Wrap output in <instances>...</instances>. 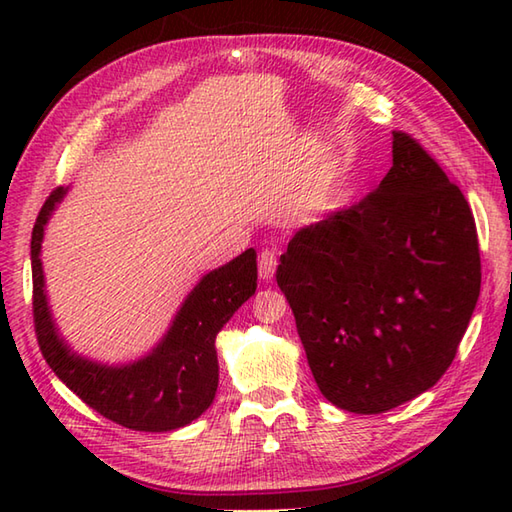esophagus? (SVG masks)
I'll return each instance as SVG.
<instances>
[{"mask_svg": "<svg viewBox=\"0 0 512 512\" xmlns=\"http://www.w3.org/2000/svg\"><path fill=\"white\" fill-rule=\"evenodd\" d=\"M275 270H277V253L270 248H264L262 253H259V279L270 281L275 277Z\"/></svg>", "mask_w": 512, "mask_h": 512, "instance_id": "esophagus-1", "label": "esophagus"}]
</instances>
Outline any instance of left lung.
Here are the masks:
<instances>
[{
  "label": "left lung",
  "mask_w": 512,
  "mask_h": 512,
  "mask_svg": "<svg viewBox=\"0 0 512 512\" xmlns=\"http://www.w3.org/2000/svg\"><path fill=\"white\" fill-rule=\"evenodd\" d=\"M277 284L321 394L352 413L394 409L438 383L469 328L482 284L469 202L394 132L387 176L299 228Z\"/></svg>",
  "instance_id": "left-lung-1"
}]
</instances>
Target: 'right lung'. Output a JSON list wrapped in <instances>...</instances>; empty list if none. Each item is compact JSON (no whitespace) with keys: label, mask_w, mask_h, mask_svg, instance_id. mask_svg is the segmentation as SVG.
<instances>
[{"label":"right lung","mask_w":512,"mask_h":512,"mask_svg":"<svg viewBox=\"0 0 512 512\" xmlns=\"http://www.w3.org/2000/svg\"><path fill=\"white\" fill-rule=\"evenodd\" d=\"M68 189H54L32 228V312L41 354L65 387L103 418L134 431L187 427L211 407L220 380L215 336L257 290V253L244 250L206 273L182 301L167 334L143 358L105 365L72 352L52 319L43 279L41 242L46 224Z\"/></svg>","instance_id":"obj_1"}]
</instances>
